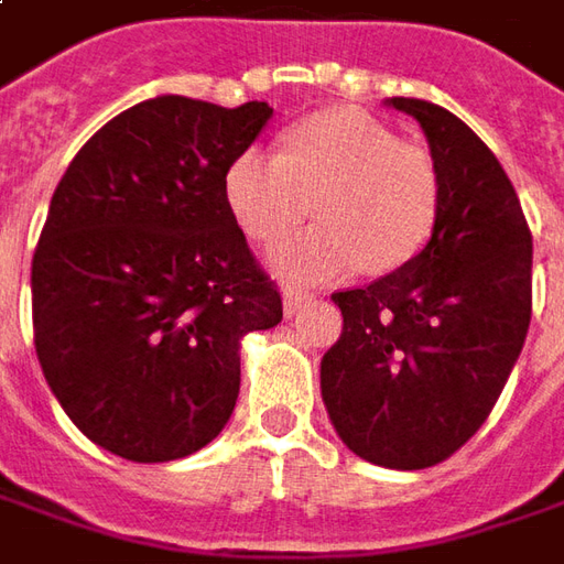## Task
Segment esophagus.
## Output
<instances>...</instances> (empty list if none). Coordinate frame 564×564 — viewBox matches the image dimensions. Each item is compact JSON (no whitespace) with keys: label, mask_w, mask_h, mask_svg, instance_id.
Here are the masks:
<instances>
[{"label":"esophagus","mask_w":564,"mask_h":564,"mask_svg":"<svg viewBox=\"0 0 564 564\" xmlns=\"http://www.w3.org/2000/svg\"><path fill=\"white\" fill-rule=\"evenodd\" d=\"M310 301H313V294H306V291H294V289L282 291V310H285V316H289V319L297 313V310H301V306L310 304Z\"/></svg>","instance_id":"obj_1"}]
</instances>
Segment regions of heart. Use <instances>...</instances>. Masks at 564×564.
Masks as SVG:
<instances>
[{"label": "heart", "instance_id": "obj_1", "mask_svg": "<svg viewBox=\"0 0 564 564\" xmlns=\"http://www.w3.org/2000/svg\"><path fill=\"white\" fill-rule=\"evenodd\" d=\"M438 193V165L423 143L399 141L393 128L352 110L316 112L291 128L282 153L248 147L224 171V202L254 242L285 239L310 208L319 215L270 258L291 282L402 267L436 227Z\"/></svg>", "mask_w": 564, "mask_h": 564}]
</instances>
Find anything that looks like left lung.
I'll return each instance as SVG.
<instances>
[{
    "label": "left lung",
    "mask_w": 564,
    "mask_h": 564,
    "mask_svg": "<svg viewBox=\"0 0 564 564\" xmlns=\"http://www.w3.org/2000/svg\"><path fill=\"white\" fill-rule=\"evenodd\" d=\"M438 165L430 239L399 270L337 291L344 334L322 356V402L349 452L390 469L442 464L491 414L531 322V232L497 156L454 112L387 97Z\"/></svg>",
    "instance_id": "left-lung-1"
}]
</instances>
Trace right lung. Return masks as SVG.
I'll use <instances>...</instances> for the list:
<instances>
[{
    "label": "right lung",
    "mask_w": 564,
    "mask_h": 564,
    "mask_svg": "<svg viewBox=\"0 0 564 564\" xmlns=\"http://www.w3.org/2000/svg\"><path fill=\"white\" fill-rule=\"evenodd\" d=\"M273 107L159 95L119 112L54 189L33 254V340L67 417L104 452L205 448L239 395L248 332L282 322L224 202V171Z\"/></svg>",
    "instance_id": "add662e5"
}]
</instances>
